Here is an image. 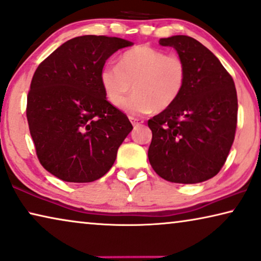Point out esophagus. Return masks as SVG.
Wrapping results in <instances>:
<instances>
[{
    "mask_svg": "<svg viewBox=\"0 0 261 261\" xmlns=\"http://www.w3.org/2000/svg\"><path fill=\"white\" fill-rule=\"evenodd\" d=\"M129 120H130V122H132V124H133V126H134V127H137V126H140V124H142V123H143V120H142V119L133 118V116H130V118H129Z\"/></svg>",
    "mask_w": 261,
    "mask_h": 261,
    "instance_id": "esophagus-1",
    "label": "esophagus"
}]
</instances>
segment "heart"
Returning a JSON list of instances; mask_svg holds the SVG:
<instances>
[{"label": "heart", "instance_id": "b5f03b06", "mask_svg": "<svg viewBox=\"0 0 261 261\" xmlns=\"http://www.w3.org/2000/svg\"><path fill=\"white\" fill-rule=\"evenodd\" d=\"M100 82L108 102L114 107L123 106L130 114L162 112L182 94L187 67L179 55L141 44L123 51L118 59V67H103ZM130 90L135 94L126 101Z\"/></svg>", "mask_w": 261, "mask_h": 261}]
</instances>
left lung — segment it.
Segmentation results:
<instances>
[{
    "label": "left lung",
    "instance_id": "left-lung-1",
    "mask_svg": "<svg viewBox=\"0 0 261 261\" xmlns=\"http://www.w3.org/2000/svg\"><path fill=\"white\" fill-rule=\"evenodd\" d=\"M187 67V82L176 102L148 120V159L162 179L198 184L220 172L234 141L238 97L234 81L217 56L186 35L160 39Z\"/></svg>",
    "mask_w": 261,
    "mask_h": 261
}]
</instances>
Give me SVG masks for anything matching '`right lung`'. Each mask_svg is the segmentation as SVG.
<instances>
[{
    "label": "right lung",
    "mask_w": 261,
    "mask_h": 261,
    "mask_svg": "<svg viewBox=\"0 0 261 261\" xmlns=\"http://www.w3.org/2000/svg\"><path fill=\"white\" fill-rule=\"evenodd\" d=\"M132 44L103 35L74 37L36 68L27 96L29 130L40 164L59 179H100L133 129L100 82L106 60Z\"/></svg>",
    "instance_id": "add662e5"
}]
</instances>
